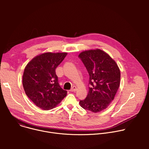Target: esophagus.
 Returning <instances> with one entry per match:
<instances>
[{
	"instance_id": "esophagus-1",
	"label": "esophagus",
	"mask_w": 149,
	"mask_h": 149,
	"mask_svg": "<svg viewBox=\"0 0 149 149\" xmlns=\"http://www.w3.org/2000/svg\"><path fill=\"white\" fill-rule=\"evenodd\" d=\"M77 90V87H76V86H73V87L71 88L70 91H71V92H74V91H75Z\"/></svg>"
}]
</instances>
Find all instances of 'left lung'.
Returning a JSON list of instances; mask_svg holds the SVG:
<instances>
[{
	"label": "left lung",
	"instance_id": "left-lung-1",
	"mask_svg": "<svg viewBox=\"0 0 149 149\" xmlns=\"http://www.w3.org/2000/svg\"><path fill=\"white\" fill-rule=\"evenodd\" d=\"M78 56L86 66L90 75L88 94L79 101L81 107L93 113L108 107L120 84V71L116 61L100 49L84 51Z\"/></svg>",
	"mask_w": 149,
	"mask_h": 149
}]
</instances>
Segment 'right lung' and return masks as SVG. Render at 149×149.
<instances>
[{
	"mask_svg": "<svg viewBox=\"0 0 149 149\" xmlns=\"http://www.w3.org/2000/svg\"><path fill=\"white\" fill-rule=\"evenodd\" d=\"M67 55V52L41 54L25 67L23 87L26 95L39 108L52 109L66 97L67 91L59 86L55 69Z\"/></svg>",
	"mask_w": 149,
	"mask_h": 149,
	"instance_id": "add662e5",
	"label": "right lung"
}]
</instances>
